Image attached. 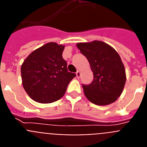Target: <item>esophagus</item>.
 I'll use <instances>...</instances> for the list:
<instances>
[{
	"instance_id": "esophagus-1",
	"label": "esophagus",
	"mask_w": 147,
	"mask_h": 147,
	"mask_svg": "<svg viewBox=\"0 0 147 147\" xmlns=\"http://www.w3.org/2000/svg\"><path fill=\"white\" fill-rule=\"evenodd\" d=\"M76 77L77 78H80V76H81V74H80V72L79 71H77L76 72Z\"/></svg>"
}]
</instances>
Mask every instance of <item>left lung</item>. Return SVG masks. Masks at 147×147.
<instances>
[{
    "instance_id": "8db88e82",
    "label": "left lung",
    "mask_w": 147,
    "mask_h": 147,
    "mask_svg": "<svg viewBox=\"0 0 147 147\" xmlns=\"http://www.w3.org/2000/svg\"><path fill=\"white\" fill-rule=\"evenodd\" d=\"M88 59L93 74L89 85H82L84 93L90 102L107 105L121 96L126 82V74L120 56L108 44L95 40L76 44Z\"/></svg>"
}]
</instances>
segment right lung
I'll list each match as a JSON object with an SVG mask.
<instances>
[{"instance_id": "add662e5", "label": "right lung", "mask_w": 147, "mask_h": 147, "mask_svg": "<svg viewBox=\"0 0 147 147\" xmlns=\"http://www.w3.org/2000/svg\"><path fill=\"white\" fill-rule=\"evenodd\" d=\"M65 45L49 42L34 51L21 66L23 86L34 101L48 104L60 99L76 76L62 58Z\"/></svg>"}]
</instances>
